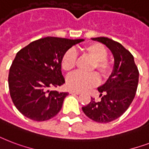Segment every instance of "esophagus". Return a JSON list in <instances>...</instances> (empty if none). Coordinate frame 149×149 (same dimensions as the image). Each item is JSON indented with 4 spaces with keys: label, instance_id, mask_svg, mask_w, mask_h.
<instances>
[{
    "label": "esophagus",
    "instance_id": "esophagus-1",
    "mask_svg": "<svg viewBox=\"0 0 149 149\" xmlns=\"http://www.w3.org/2000/svg\"><path fill=\"white\" fill-rule=\"evenodd\" d=\"M70 94H75V95H79L80 92L79 91H70Z\"/></svg>",
    "mask_w": 149,
    "mask_h": 149
}]
</instances>
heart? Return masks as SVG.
<instances>
[{
	"instance_id": "heart-1",
	"label": "heart",
	"mask_w": 149,
	"mask_h": 149,
	"mask_svg": "<svg viewBox=\"0 0 149 149\" xmlns=\"http://www.w3.org/2000/svg\"><path fill=\"white\" fill-rule=\"evenodd\" d=\"M81 53L84 57H87L93 62L90 71L97 70L98 74L103 79L109 78L113 71L112 63L108 59V51L99 43H91L85 45L81 49ZM77 54L72 50H68L62 55L61 66L62 70L70 72L74 70L77 65ZM99 83V77L96 72L81 73L75 72L67 77L66 84L70 89L76 91H84L97 86Z\"/></svg>"
}]
</instances>
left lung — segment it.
I'll list each match as a JSON object with an SVG mask.
<instances>
[{"mask_svg":"<svg viewBox=\"0 0 149 149\" xmlns=\"http://www.w3.org/2000/svg\"><path fill=\"white\" fill-rule=\"evenodd\" d=\"M91 39L109 48L115 63L109 79L97 88L101 93V100L97 102L91 97V102L82 107V110L87 117L95 122L109 123L121 116L133 102L138 88L139 71L132 54L122 44L108 37Z\"/></svg>","mask_w":149,"mask_h":149,"instance_id":"left-lung-1","label":"left lung"}]
</instances>
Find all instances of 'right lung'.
Returning a JSON list of instances; mask_svg holds the SVG:
<instances>
[{"mask_svg":"<svg viewBox=\"0 0 149 149\" xmlns=\"http://www.w3.org/2000/svg\"><path fill=\"white\" fill-rule=\"evenodd\" d=\"M84 39L47 37L31 42L17 52L8 74L11 100L26 117L45 121L59 112L69 93L51 90L64 84L62 55Z\"/></svg>","mask_w":149,"mask_h":149,"instance_id":"1","label":"right lung"}]
</instances>
